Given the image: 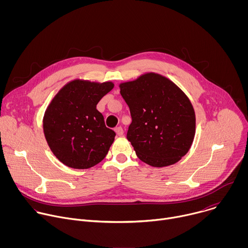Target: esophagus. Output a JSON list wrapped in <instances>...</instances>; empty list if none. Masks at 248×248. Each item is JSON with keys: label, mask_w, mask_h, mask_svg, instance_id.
Returning a JSON list of instances; mask_svg holds the SVG:
<instances>
[{"label": "esophagus", "mask_w": 248, "mask_h": 248, "mask_svg": "<svg viewBox=\"0 0 248 248\" xmlns=\"http://www.w3.org/2000/svg\"><path fill=\"white\" fill-rule=\"evenodd\" d=\"M115 131L117 132V134H118L119 136H121V135H123V134H124V129H123V127H122V126H118V127H116V128H115Z\"/></svg>", "instance_id": "1"}]
</instances>
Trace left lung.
Masks as SVG:
<instances>
[{
  "mask_svg": "<svg viewBox=\"0 0 248 248\" xmlns=\"http://www.w3.org/2000/svg\"><path fill=\"white\" fill-rule=\"evenodd\" d=\"M120 88L132 120L126 138L137 157L157 168L179 162L195 134V113L187 96L154 73L121 83Z\"/></svg>",
  "mask_w": 248,
  "mask_h": 248,
  "instance_id": "left-lung-1",
  "label": "left lung"
}]
</instances>
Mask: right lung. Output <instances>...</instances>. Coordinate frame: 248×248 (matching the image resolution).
<instances>
[{
    "mask_svg": "<svg viewBox=\"0 0 248 248\" xmlns=\"http://www.w3.org/2000/svg\"><path fill=\"white\" fill-rule=\"evenodd\" d=\"M113 88L111 81L76 79L65 84L48 106L43 119L45 138L65 166L88 169L108 154L116 132L105 125L96 106Z\"/></svg>",
    "mask_w": 248,
    "mask_h": 248,
    "instance_id": "1",
    "label": "right lung"
}]
</instances>
